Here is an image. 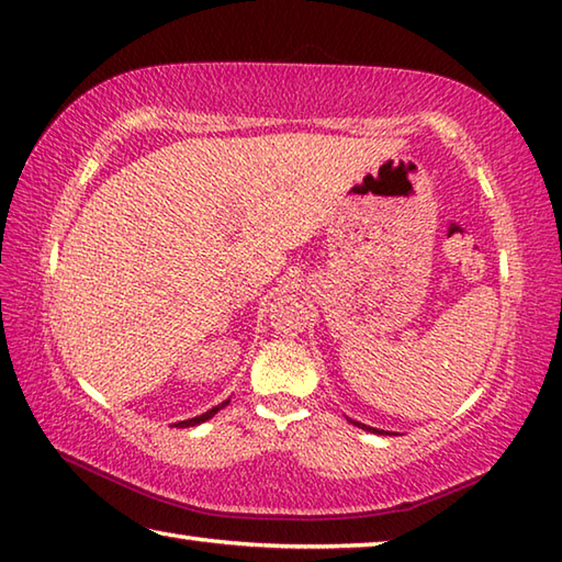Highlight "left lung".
<instances>
[{
	"label": "left lung",
	"instance_id": "left-lung-1",
	"mask_svg": "<svg viewBox=\"0 0 562 562\" xmlns=\"http://www.w3.org/2000/svg\"><path fill=\"white\" fill-rule=\"evenodd\" d=\"M355 426H359L362 430H369V432H384V430H379V428H369V426H364V423H357V420H352Z\"/></svg>",
	"mask_w": 562,
	"mask_h": 562
}]
</instances>
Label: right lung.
Wrapping results in <instances>:
<instances>
[{
    "label": "right lung",
    "mask_w": 562,
    "mask_h": 562,
    "mask_svg": "<svg viewBox=\"0 0 562 562\" xmlns=\"http://www.w3.org/2000/svg\"><path fill=\"white\" fill-rule=\"evenodd\" d=\"M229 404V401H222V404H217L215 408H210V411H205L203 413V416H195V418H188V420H181V423H178V428H190V426H198V423H205L207 418H213L215 416V413L220 411V408H225Z\"/></svg>",
    "instance_id": "obj_1"
}]
</instances>
